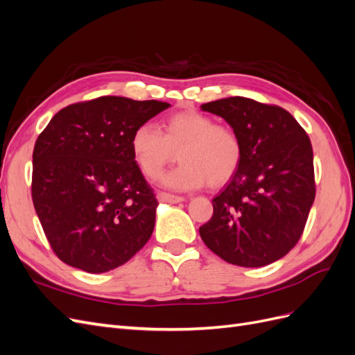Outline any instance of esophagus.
Instances as JSON below:
<instances>
[{
  "instance_id": "1",
  "label": "esophagus",
  "mask_w": 355,
  "mask_h": 355,
  "mask_svg": "<svg viewBox=\"0 0 355 355\" xmlns=\"http://www.w3.org/2000/svg\"><path fill=\"white\" fill-rule=\"evenodd\" d=\"M157 198H158L159 201H167V202H180V201L185 200L184 197L175 196V194H168V192H163V191L158 192Z\"/></svg>"
}]
</instances>
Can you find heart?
I'll list each match as a JSON object with an SVG mask.
<instances>
[{
	"label": "heart",
	"instance_id": "1",
	"mask_svg": "<svg viewBox=\"0 0 355 355\" xmlns=\"http://www.w3.org/2000/svg\"><path fill=\"white\" fill-rule=\"evenodd\" d=\"M130 151L139 170L148 179H158L178 158L180 164L164 178L175 189L219 187L228 182L241 164L243 142L235 128L214 124L211 116L184 111L166 116L159 130L153 124L137 125L130 137Z\"/></svg>",
	"mask_w": 355,
	"mask_h": 355
}]
</instances>
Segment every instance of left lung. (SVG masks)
<instances>
[{"label": "left lung", "instance_id": "left-lung-1", "mask_svg": "<svg viewBox=\"0 0 355 355\" xmlns=\"http://www.w3.org/2000/svg\"><path fill=\"white\" fill-rule=\"evenodd\" d=\"M222 116L243 142L241 164L211 200L213 216L200 227L209 249L247 268L282 259L304 232L315 198L311 141L282 106L234 96L201 105Z\"/></svg>", "mask_w": 355, "mask_h": 355}]
</instances>
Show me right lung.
<instances>
[{
	"instance_id": "right-lung-1",
	"label": "right lung",
	"mask_w": 355,
	"mask_h": 355,
	"mask_svg": "<svg viewBox=\"0 0 355 355\" xmlns=\"http://www.w3.org/2000/svg\"><path fill=\"white\" fill-rule=\"evenodd\" d=\"M170 103L101 96L51 118L32 154V201L62 262L101 274L142 249L158 201L136 166L130 137Z\"/></svg>"
}]
</instances>
